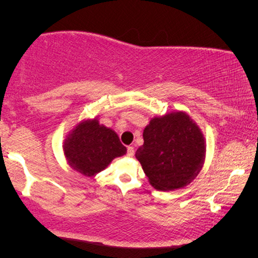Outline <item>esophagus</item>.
Segmentation results:
<instances>
[{"label": "esophagus", "instance_id": "esophagus-1", "mask_svg": "<svg viewBox=\"0 0 258 258\" xmlns=\"http://www.w3.org/2000/svg\"><path fill=\"white\" fill-rule=\"evenodd\" d=\"M134 154H135V150H134L133 147H128V148H126V156H128V157H133Z\"/></svg>", "mask_w": 258, "mask_h": 258}]
</instances>
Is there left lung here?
<instances>
[{
    "instance_id": "obj_1",
    "label": "left lung",
    "mask_w": 258,
    "mask_h": 258,
    "mask_svg": "<svg viewBox=\"0 0 258 258\" xmlns=\"http://www.w3.org/2000/svg\"><path fill=\"white\" fill-rule=\"evenodd\" d=\"M143 140L136 158L155 189L182 188L199 175L206 147L202 133L188 115L172 112L155 117L144 129Z\"/></svg>"
}]
</instances>
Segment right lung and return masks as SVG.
Wrapping results in <instances>:
<instances>
[{"label":"right lung","mask_w":258,"mask_h":258,"mask_svg":"<svg viewBox=\"0 0 258 258\" xmlns=\"http://www.w3.org/2000/svg\"><path fill=\"white\" fill-rule=\"evenodd\" d=\"M125 153L126 148L116 133L101 125L97 119L81 123L64 142V154L70 167L89 177Z\"/></svg>","instance_id":"add662e5"}]
</instances>
